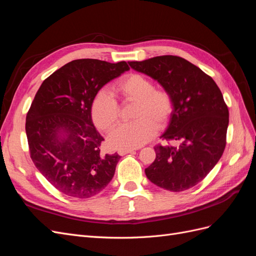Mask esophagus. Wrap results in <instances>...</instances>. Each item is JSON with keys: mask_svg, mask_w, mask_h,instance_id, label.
I'll return each instance as SVG.
<instances>
[{"mask_svg": "<svg viewBox=\"0 0 256 256\" xmlns=\"http://www.w3.org/2000/svg\"><path fill=\"white\" fill-rule=\"evenodd\" d=\"M134 152V150H118V154L124 156V154H127Z\"/></svg>", "mask_w": 256, "mask_h": 256, "instance_id": "obj_1", "label": "esophagus"}]
</instances>
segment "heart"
Here are the masks:
<instances>
[{
	"mask_svg": "<svg viewBox=\"0 0 256 256\" xmlns=\"http://www.w3.org/2000/svg\"><path fill=\"white\" fill-rule=\"evenodd\" d=\"M114 90L126 102H136L134 120L122 124L109 136V143L115 148H138L150 140L157 127H164L171 118L174 108L171 94L154 88V83L142 74L122 76L114 84ZM90 114L96 127L109 132L120 120L118 102L109 92L100 90L92 99Z\"/></svg>",
	"mask_w": 256,
	"mask_h": 256,
	"instance_id": "1",
	"label": "heart"
}]
</instances>
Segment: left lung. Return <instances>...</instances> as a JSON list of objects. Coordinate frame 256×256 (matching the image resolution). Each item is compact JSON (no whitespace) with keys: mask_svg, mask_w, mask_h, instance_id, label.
<instances>
[{"mask_svg":"<svg viewBox=\"0 0 256 256\" xmlns=\"http://www.w3.org/2000/svg\"><path fill=\"white\" fill-rule=\"evenodd\" d=\"M150 76L173 98V113L161 138L178 147L154 146L156 159L145 168L158 187L180 192L202 182L218 164L226 144L228 109L212 76L187 60L162 56L128 62Z\"/></svg>","mask_w":256,"mask_h":256,"instance_id":"left-lung-1","label":"left lung"}]
</instances>
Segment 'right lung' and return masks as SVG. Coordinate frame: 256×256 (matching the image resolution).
Listing matches in <instances>:
<instances>
[{"instance_id": "right-lung-1", "label": "right lung", "mask_w": 256, "mask_h": 256, "mask_svg": "<svg viewBox=\"0 0 256 256\" xmlns=\"http://www.w3.org/2000/svg\"><path fill=\"white\" fill-rule=\"evenodd\" d=\"M128 69L126 62L74 60L48 76L36 92L26 122L30 158L68 196H94L112 180L120 157L100 152L104 138L92 124L90 106L104 85Z\"/></svg>"}]
</instances>
